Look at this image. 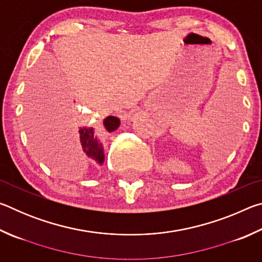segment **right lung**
<instances>
[{"label": "right lung", "instance_id": "obj_1", "mask_svg": "<svg viewBox=\"0 0 262 262\" xmlns=\"http://www.w3.org/2000/svg\"><path fill=\"white\" fill-rule=\"evenodd\" d=\"M104 126L107 132H113L120 126V120L117 117H107L104 120ZM78 145L88 156L94 157L100 164L104 162V149L101 143L94 135L92 128L83 127L78 130Z\"/></svg>", "mask_w": 262, "mask_h": 262}]
</instances>
